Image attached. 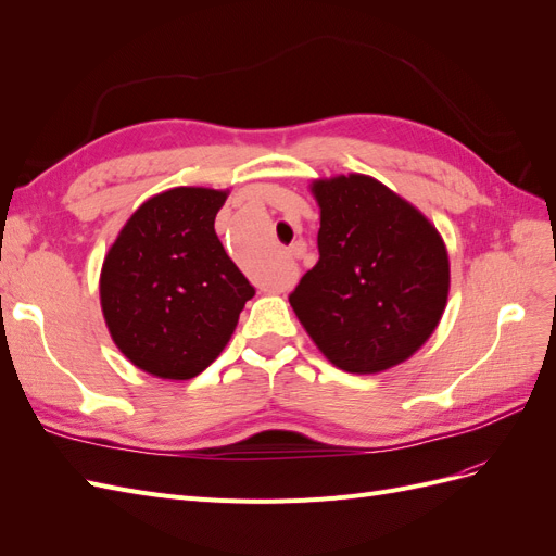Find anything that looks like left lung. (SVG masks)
Masks as SVG:
<instances>
[{
  "instance_id": "left-lung-1",
  "label": "left lung",
  "mask_w": 556,
  "mask_h": 556,
  "mask_svg": "<svg viewBox=\"0 0 556 556\" xmlns=\"http://www.w3.org/2000/svg\"><path fill=\"white\" fill-rule=\"evenodd\" d=\"M319 260L290 304L323 355L348 374L406 362L439 327L450 262L441 233L371 176L315 180Z\"/></svg>"
}]
</instances>
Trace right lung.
<instances>
[{"instance_id": "1", "label": "right lung", "mask_w": 556, "mask_h": 556, "mask_svg": "<svg viewBox=\"0 0 556 556\" xmlns=\"http://www.w3.org/2000/svg\"><path fill=\"white\" fill-rule=\"evenodd\" d=\"M227 192L174 188L141 204L99 278L113 343L141 371L190 380L220 355L255 288L215 233Z\"/></svg>"}]
</instances>
